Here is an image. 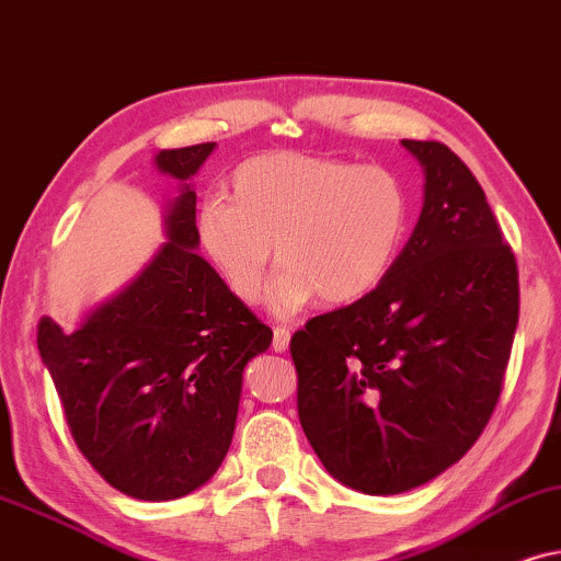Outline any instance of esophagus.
I'll return each mask as SVG.
<instances>
[{
    "instance_id": "34e87169",
    "label": "esophagus",
    "mask_w": 561,
    "mask_h": 561,
    "mask_svg": "<svg viewBox=\"0 0 561 561\" xmlns=\"http://www.w3.org/2000/svg\"><path fill=\"white\" fill-rule=\"evenodd\" d=\"M289 328H285V325H276L274 328V341H272V348L276 351V354H282V351H287L289 348Z\"/></svg>"
}]
</instances>
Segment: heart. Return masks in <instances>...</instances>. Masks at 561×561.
Returning a JSON list of instances; mask_svg holds the SVG:
<instances>
[{"label": "heart", "mask_w": 561, "mask_h": 561, "mask_svg": "<svg viewBox=\"0 0 561 561\" xmlns=\"http://www.w3.org/2000/svg\"><path fill=\"white\" fill-rule=\"evenodd\" d=\"M408 197L390 171L274 151L243 161L230 194L197 215L203 251L230 293L256 305L276 276L272 308L351 305L382 285L408 236Z\"/></svg>", "instance_id": "obj_1"}]
</instances>
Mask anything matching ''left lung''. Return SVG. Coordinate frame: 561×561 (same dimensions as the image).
Here are the masks:
<instances>
[{"mask_svg": "<svg viewBox=\"0 0 561 561\" xmlns=\"http://www.w3.org/2000/svg\"><path fill=\"white\" fill-rule=\"evenodd\" d=\"M423 210L392 272L289 341L297 413L335 480L398 495L465 457L488 425L518 325V266L467 163L402 140Z\"/></svg>", "mask_w": 561, "mask_h": 561, "instance_id": "left-lung-1", "label": "left lung"}]
</instances>
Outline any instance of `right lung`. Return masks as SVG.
I'll use <instances>...</instances> for the list:
<instances>
[{"label":"right lung","mask_w":561,"mask_h":561,"mask_svg":"<svg viewBox=\"0 0 561 561\" xmlns=\"http://www.w3.org/2000/svg\"><path fill=\"white\" fill-rule=\"evenodd\" d=\"M215 144L169 148L156 169L182 182L163 215L167 243L77 331L37 325L66 423L84 459L136 500H176L218 472L233 442L243 369L272 343L199 256L197 174Z\"/></svg>","instance_id":"right-lung-1"}]
</instances>
